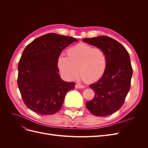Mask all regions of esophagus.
Segmentation results:
<instances>
[{
    "label": "esophagus",
    "instance_id": "1",
    "mask_svg": "<svg viewBox=\"0 0 148 148\" xmlns=\"http://www.w3.org/2000/svg\"><path fill=\"white\" fill-rule=\"evenodd\" d=\"M75 88H78V89H82V88H84V85H83V84L77 83V84H75Z\"/></svg>",
    "mask_w": 148,
    "mask_h": 148
}]
</instances>
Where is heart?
Segmentation results:
<instances>
[{
  "label": "heart",
  "instance_id": "b5f03b06",
  "mask_svg": "<svg viewBox=\"0 0 148 148\" xmlns=\"http://www.w3.org/2000/svg\"><path fill=\"white\" fill-rule=\"evenodd\" d=\"M67 56L61 54L57 60L60 72L67 79H75L79 71L84 82L92 83L99 79L105 72L107 57L101 48L79 43L67 51Z\"/></svg>",
  "mask_w": 148,
  "mask_h": 148
}]
</instances>
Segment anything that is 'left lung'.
<instances>
[{
	"label": "left lung",
	"instance_id": "8db88e82",
	"mask_svg": "<svg viewBox=\"0 0 148 148\" xmlns=\"http://www.w3.org/2000/svg\"><path fill=\"white\" fill-rule=\"evenodd\" d=\"M83 41L101 48L107 57L104 75L89 85L95 95L86 106L94 115H111L121 108L130 88L133 69L129 54L122 44L106 36L84 38Z\"/></svg>",
	"mask_w": 148,
	"mask_h": 148
}]
</instances>
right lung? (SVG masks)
<instances>
[{"instance_id": "obj_1", "label": "right lung", "mask_w": 148, "mask_h": 148, "mask_svg": "<svg viewBox=\"0 0 148 148\" xmlns=\"http://www.w3.org/2000/svg\"><path fill=\"white\" fill-rule=\"evenodd\" d=\"M77 39L56 33L35 39L26 47L18 65L17 84L25 105L40 115H52L63 104L75 83L62 80L57 60L61 52Z\"/></svg>"}]
</instances>
